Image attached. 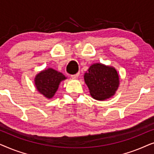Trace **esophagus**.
Listing matches in <instances>:
<instances>
[{
	"instance_id": "obj_1",
	"label": "esophagus",
	"mask_w": 154,
	"mask_h": 154,
	"mask_svg": "<svg viewBox=\"0 0 154 154\" xmlns=\"http://www.w3.org/2000/svg\"><path fill=\"white\" fill-rule=\"evenodd\" d=\"M79 75H80L79 73H75V74L71 75V78H73V79H77V78L79 76Z\"/></svg>"
}]
</instances>
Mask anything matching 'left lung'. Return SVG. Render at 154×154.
Wrapping results in <instances>:
<instances>
[{
  "label": "left lung",
  "mask_w": 154,
  "mask_h": 154,
  "mask_svg": "<svg viewBox=\"0 0 154 154\" xmlns=\"http://www.w3.org/2000/svg\"><path fill=\"white\" fill-rule=\"evenodd\" d=\"M91 96L97 100H104L114 94L119 85L117 71L113 67L94 64L84 75Z\"/></svg>",
  "instance_id": "8db88e82"
}]
</instances>
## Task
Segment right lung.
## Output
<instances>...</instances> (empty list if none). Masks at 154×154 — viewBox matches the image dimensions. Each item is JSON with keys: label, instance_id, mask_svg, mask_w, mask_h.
Returning <instances> with one entry per match:
<instances>
[{"label": "right lung", "instance_id": "add662e5", "mask_svg": "<svg viewBox=\"0 0 154 154\" xmlns=\"http://www.w3.org/2000/svg\"><path fill=\"white\" fill-rule=\"evenodd\" d=\"M66 79L64 75L52 69H48L40 72L35 79L38 91L45 97L52 98L58 89L60 83Z\"/></svg>", "mask_w": 154, "mask_h": 154}]
</instances>
